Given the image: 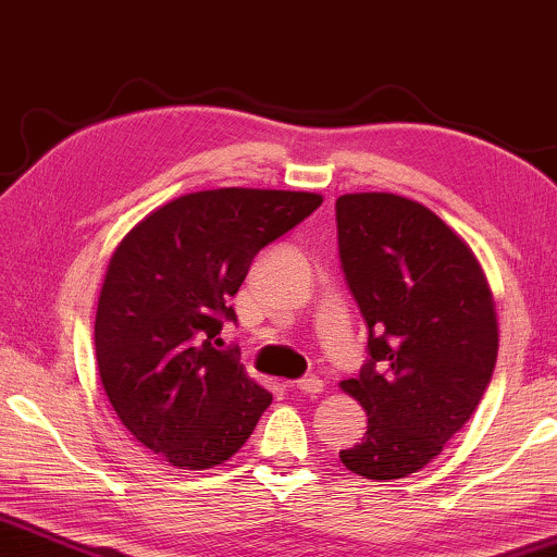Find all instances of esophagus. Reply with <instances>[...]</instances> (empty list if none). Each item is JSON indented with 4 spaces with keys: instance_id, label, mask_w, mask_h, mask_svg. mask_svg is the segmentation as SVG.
Instances as JSON below:
<instances>
[{
    "instance_id": "34e87169",
    "label": "esophagus",
    "mask_w": 557,
    "mask_h": 557,
    "mask_svg": "<svg viewBox=\"0 0 557 557\" xmlns=\"http://www.w3.org/2000/svg\"><path fill=\"white\" fill-rule=\"evenodd\" d=\"M302 395H310V397H318L323 392V380L321 376H302V380H298V384H295Z\"/></svg>"
}]
</instances>
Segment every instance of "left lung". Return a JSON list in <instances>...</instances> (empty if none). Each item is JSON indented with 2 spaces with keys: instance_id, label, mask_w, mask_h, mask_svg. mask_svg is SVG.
Masks as SVG:
<instances>
[{
  "instance_id": "8db88e82",
  "label": "left lung",
  "mask_w": 557,
  "mask_h": 557,
  "mask_svg": "<svg viewBox=\"0 0 557 557\" xmlns=\"http://www.w3.org/2000/svg\"><path fill=\"white\" fill-rule=\"evenodd\" d=\"M336 228L369 329L367 364L341 382L367 410V433L341 461L364 479H405L441 454L492 382L494 298L469 244L418 201L346 193Z\"/></svg>"
}]
</instances>
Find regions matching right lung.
<instances>
[{
  "label": "right lung",
  "instance_id": "right-lung-1",
  "mask_svg": "<svg viewBox=\"0 0 557 557\" xmlns=\"http://www.w3.org/2000/svg\"><path fill=\"white\" fill-rule=\"evenodd\" d=\"M318 193L219 188L152 211L109 259L94 323L111 407L137 443L203 471L239 450L272 395L221 346L228 300L267 244L308 219Z\"/></svg>",
  "mask_w": 557,
  "mask_h": 557
}]
</instances>
